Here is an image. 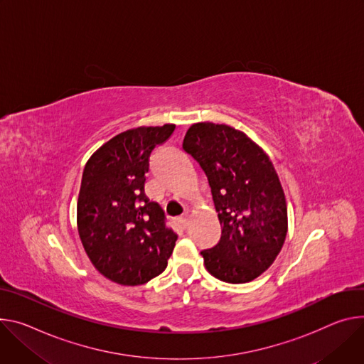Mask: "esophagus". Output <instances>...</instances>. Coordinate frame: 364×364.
Returning <instances> with one entry per match:
<instances>
[{"mask_svg":"<svg viewBox=\"0 0 364 364\" xmlns=\"http://www.w3.org/2000/svg\"><path fill=\"white\" fill-rule=\"evenodd\" d=\"M188 213L186 212V213H183L180 218H178V222H180V225L183 226V228H186L187 226V222H188Z\"/></svg>","mask_w":364,"mask_h":364,"instance_id":"esophagus-1","label":"esophagus"}]
</instances>
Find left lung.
I'll return each instance as SVG.
<instances>
[{
	"label": "left lung",
	"instance_id": "left-lung-1",
	"mask_svg": "<svg viewBox=\"0 0 364 364\" xmlns=\"http://www.w3.org/2000/svg\"><path fill=\"white\" fill-rule=\"evenodd\" d=\"M183 149L208 176L220 241L202 251L206 270L226 283H248L266 272L287 234L283 187L269 155L244 132L212 122L188 127Z\"/></svg>",
	"mask_w": 364,
	"mask_h": 364
}]
</instances>
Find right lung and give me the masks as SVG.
<instances>
[{"instance_id": "right-lung-1", "label": "right lung", "mask_w": 364, "mask_h": 364, "mask_svg": "<svg viewBox=\"0 0 364 364\" xmlns=\"http://www.w3.org/2000/svg\"><path fill=\"white\" fill-rule=\"evenodd\" d=\"M176 124L139 126L116 135L87 161L77 225L94 267L123 286L145 284L168 264L177 235L165 226L158 203L145 196L152 149L167 141Z\"/></svg>"}]
</instances>
